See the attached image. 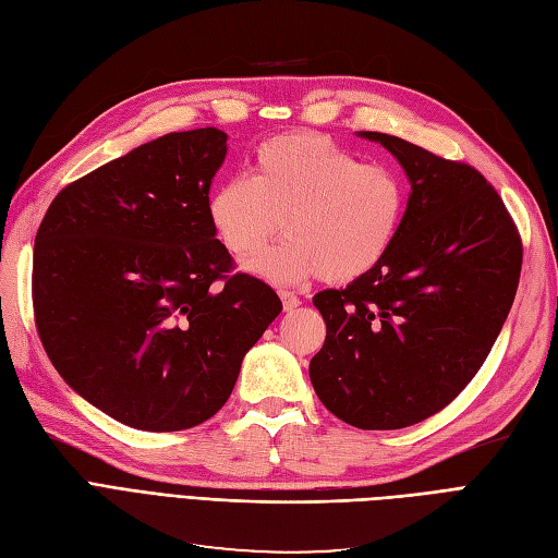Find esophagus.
Here are the masks:
<instances>
[{"label": "esophagus", "instance_id": "obj_1", "mask_svg": "<svg viewBox=\"0 0 558 558\" xmlns=\"http://www.w3.org/2000/svg\"><path fill=\"white\" fill-rule=\"evenodd\" d=\"M279 298H281V305H283L286 312L298 310L300 302H302V300H300L295 293H291V291H279Z\"/></svg>", "mask_w": 558, "mask_h": 558}]
</instances>
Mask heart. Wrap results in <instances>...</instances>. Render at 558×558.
Returning a JSON list of instances; mask_svg holds the SVG:
<instances>
[{"label": "heart", "mask_w": 558, "mask_h": 558, "mask_svg": "<svg viewBox=\"0 0 558 558\" xmlns=\"http://www.w3.org/2000/svg\"><path fill=\"white\" fill-rule=\"evenodd\" d=\"M408 205L398 170L312 132L279 134L253 154L251 177L218 183L207 197L216 238L244 258L279 230L286 238L244 263L248 275L291 286L310 277L353 281L393 246Z\"/></svg>", "instance_id": "obj_1"}]
</instances>
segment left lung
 Returning <instances> with one entry per match:
<instances>
[{
	"label": "left lung",
	"mask_w": 558,
	"mask_h": 558,
	"mask_svg": "<svg viewBox=\"0 0 558 558\" xmlns=\"http://www.w3.org/2000/svg\"><path fill=\"white\" fill-rule=\"evenodd\" d=\"M359 137L381 144L412 191L384 260L314 295L326 342L310 379L344 424L396 430L447 408L477 375L517 295L521 240L475 167L391 134Z\"/></svg>",
	"instance_id": "left-lung-1"
}]
</instances>
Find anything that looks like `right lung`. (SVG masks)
<instances>
[{
  "mask_svg": "<svg viewBox=\"0 0 558 558\" xmlns=\"http://www.w3.org/2000/svg\"><path fill=\"white\" fill-rule=\"evenodd\" d=\"M216 128L170 132L62 189L39 226L32 302L60 377L121 424L170 433L211 418L281 300L207 218L228 154Z\"/></svg>",
  "mask_w": 558,
  "mask_h": 558,
  "instance_id": "right-lung-1",
  "label": "right lung"
}]
</instances>
